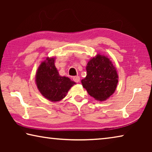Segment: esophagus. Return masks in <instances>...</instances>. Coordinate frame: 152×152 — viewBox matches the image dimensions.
<instances>
[{
  "mask_svg": "<svg viewBox=\"0 0 152 152\" xmlns=\"http://www.w3.org/2000/svg\"><path fill=\"white\" fill-rule=\"evenodd\" d=\"M73 80H74V82H78V83L80 80V78L79 76H74V77H73Z\"/></svg>",
  "mask_w": 152,
  "mask_h": 152,
  "instance_id": "obj_1",
  "label": "esophagus"
}]
</instances>
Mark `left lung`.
<instances>
[{"label":"left lung","mask_w":152,"mask_h":152,"mask_svg":"<svg viewBox=\"0 0 152 152\" xmlns=\"http://www.w3.org/2000/svg\"><path fill=\"white\" fill-rule=\"evenodd\" d=\"M86 69V76L81 80L82 86L97 101L109 99L116 90L119 80L112 61L99 53L88 61Z\"/></svg>","instance_id":"left-lung-1"}]
</instances>
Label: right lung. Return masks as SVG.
<instances>
[{"instance_id":"right-lung-1","label":"right lung","mask_w":152,"mask_h":152,"mask_svg":"<svg viewBox=\"0 0 152 152\" xmlns=\"http://www.w3.org/2000/svg\"><path fill=\"white\" fill-rule=\"evenodd\" d=\"M55 58L47 57L41 63L35 75L37 88L45 99L58 102L66 96L76 82L66 76H61L55 66Z\"/></svg>"}]
</instances>
